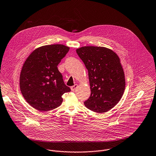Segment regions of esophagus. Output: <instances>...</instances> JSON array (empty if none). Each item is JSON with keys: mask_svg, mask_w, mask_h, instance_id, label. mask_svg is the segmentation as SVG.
Masks as SVG:
<instances>
[{"mask_svg": "<svg viewBox=\"0 0 156 156\" xmlns=\"http://www.w3.org/2000/svg\"><path fill=\"white\" fill-rule=\"evenodd\" d=\"M77 87H78V84H75L74 86H72L71 87V90H72V91H74L76 88H77Z\"/></svg>", "mask_w": 156, "mask_h": 156, "instance_id": "1", "label": "esophagus"}]
</instances>
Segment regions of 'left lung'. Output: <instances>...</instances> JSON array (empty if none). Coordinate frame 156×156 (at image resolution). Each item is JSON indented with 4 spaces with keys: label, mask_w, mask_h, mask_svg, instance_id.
Instances as JSON below:
<instances>
[{
    "label": "left lung",
    "mask_w": 156,
    "mask_h": 156,
    "mask_svg": "<svg viewBox=\"0 0 156 156\" xmlns=\"http://www.w3.org/2000/svg\"><path fill=\"white\" fill-rule=\"evenodd\" d=\"M76 53L88 70L91 94L84 102L97 113L113 108L122 98L125 89V73L119 56L104 47L84 46Z\"/></svg>",
    "instance_id": "left-lung-1"
}]
</instances>
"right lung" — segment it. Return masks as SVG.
I'll return each instance as SVG.
<instances>
[{
  "mask_svg": "<svg viewBox=\"0 0 156 156\" xmlns=\"http://www.w3.org/2000/svg\"><path fill=\"white\" fill-rule=\"evenodd\" d=\"M69 49L62 44L41 46L24 62L20 89L26 101L35 109L47 112L58 108L63 101L62 95L70 91L57 67Z\"/></svg>",
  "mask_w": 156,
  "mask_h": 156,
  "instance_id": "1",
  "label": "right lung"
}]
</instances>
